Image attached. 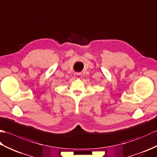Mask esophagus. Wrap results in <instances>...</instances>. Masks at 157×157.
<instances>
[{
  "mask_svg": "<svg viewBox=\"0 0 157 157\" xmlns=\"http://www.w3.org/2000/svg\"><path fill=\"white\" fill-rule=\"evenodd\" d=\"M80 76H81V74L79 72H76L75 74V78H80Z\"/></svg>",
  "mask_w": 157,
  "mask_h": 157,
  "instance_id": "1",
  "label": "esophagus"
}]
</instances>
